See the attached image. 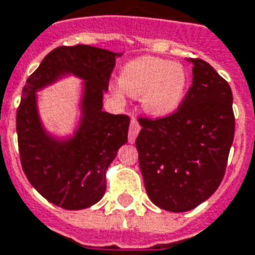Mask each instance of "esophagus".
Returning a JSON list of instances; mask_svg holds the SVG:
<instances>
[{
	"instance_id": "obj_1",
	"label": "esophagus",
	"mask_w": 255,
	"mask_h": 255,
	"mask_svg": "<svg viewBox=\"0 0 255 255\" xmlns=\"http://www.w3.org/2000/svg\"><path fill=\"white\" fill-rule=\"evenodd\" d=\"M140 131V126L139 123L136 122L135 119L131 120V126H129V131H128V142L129 143H133L135 139H136V136H138V133Z\"/></svg>"
}]
</instances>
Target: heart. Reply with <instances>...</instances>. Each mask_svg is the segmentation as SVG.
I'll return each mask as SVG.
<instances>
[{
  "label": "heart",
  "instance_id": "b5f03b06",
  "mask_svg": "<svg viewBox=\"0 0 255 255\" xmlns=\"http://www.w3.org/2000/svg\"><path fill=\"white\" fill-rule=\"evenodd\" d=\"M119 85L129 97H142V105L147 113L164 117L174 113L182 103L188 87V73L179 63L143 56L123 67Z\"/></svg>",
  "mask_w": 255,
  "mask_h": 255
}]
</instances>
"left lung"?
<instances>
[{"mask_svg":"<svg viewBox=\"0 0 255 255\" xmlns=\"http://www.w3.org/2000/svg\"><path fill=\"white\" fill-rule=\"evenodd\" d=\"M189 62L192 87L177 112L138 119L135 140L146 193L172 213L197 207L218 189L235 135L229 84L207 62Z\"/></svg>","mask_w":255,"mask_h":255,"instance_id":"obj_1","label":"left lung"}]
</instances>
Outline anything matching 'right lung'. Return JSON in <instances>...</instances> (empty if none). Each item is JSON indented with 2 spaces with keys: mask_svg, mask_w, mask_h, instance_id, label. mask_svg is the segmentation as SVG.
<instances>
[{
  "mask_svg": "<svg viewBox=\"0 0 255 255\" xmlns=\"http://www.w3.org/2000/svg\"><path fill=\"white\" fill-rule=\"evenodd\" d=\"M117 56L122 53L90 45L58 47L23 87L16 113L23 171L35 190L58 207L83 210L99 202L108 167L128 139L129 117L102 110ZM69 74L85 80L82 120L73 137L58 140L40 123L35 94Z\"/></svg>",
  "mask_w": 255,
  "mask_h": 255,
  "instance_id": "add662e5",
  "label": "right lung"
}]
</instances>
